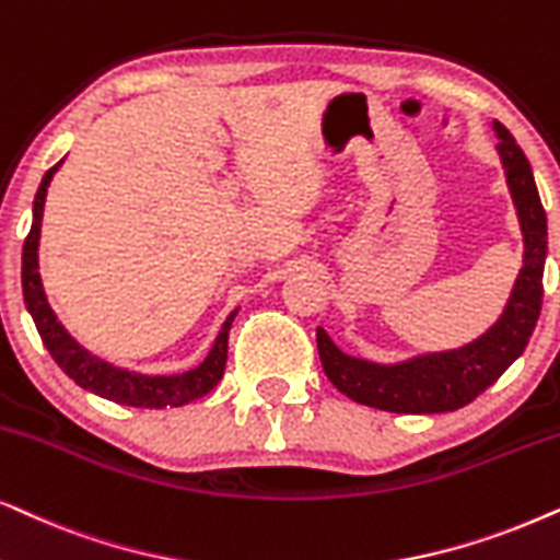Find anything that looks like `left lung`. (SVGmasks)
Masks as SVG:
<instances>
[{
  "label": "left lung",
  "instance_id": "obj_1",
  "mask_svg": "<svg viewBox=\"0 0 560 560\" xmlns=\"http://www.w3.org/2000/svg\"><path fill=\"white\" fill-rule=\"evenodd\" d=\"M499 136V159L504 164L514 208L520 215L525 257L504 314L489 331L466 347L432 352L396 365H377L350 358L331 342L322 326L316 329L318 358L329 381L352 401L396 413L455 411L497 383L506 368L525 352L542 306V267L548 254V221L537 195L525 151L510 130L493 120Z\"/></svg>",
  "mask_w": 560,
  "mask_h": 560
}]
</instances>
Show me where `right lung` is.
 <instances>
[{"instance_id": "right-lung-1", "label": "right lung", "mask_w": 560, "mask_h": 560, "mask_svg": "<svg viewBox=\"0 0 560 560\" xmlns=\"http://www.w3.org/2000/svg\"><path fill=\"white\" fill-rule=\"evenodd\" d=\"M63 159L56 166L43 174V183L35 192L33 200V226L31 234L25 238L23 246V295L25 306L31 311L35 329H38L43 345L56 360V365L67 373L77 386L92 394L107 398V401L138 406V409H164V406H185L195 401V398L206 396L208 390L218 386L223 377V368H226L229 354V329L234 322L236 311L223 322L221 331H218L215 345L210 347L208 358L200 362L198 368L187 370L179 375H141L130 373V370L115 368L110 362L94 358L77 342L71 334L63 329L58 322L54 308L48 306L46 290H43L40 272H38V242H40V221H43V206H46V192L50 179Z\"/></svg>"}]
</instances>
